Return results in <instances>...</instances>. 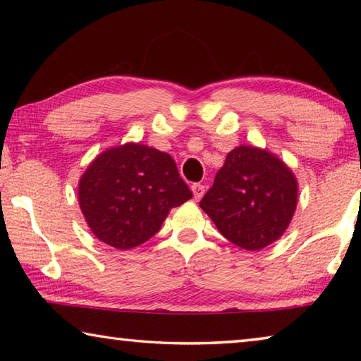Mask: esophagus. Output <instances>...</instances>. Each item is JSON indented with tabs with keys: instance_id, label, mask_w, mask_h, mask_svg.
<instances>
[{
	"instance_id": "esophagus-1",
	"label": "esophagus",
	"mask_w": 361,
	"mask_h": 361,
	"mask_svg": "<svg viewBox=\"0 0 361 361\" xmlns=\"http://www.w3.org/2000/svg\"><path fill=\"white\" fill-rule=\"evenodd\" d=\"M192 189V194H194V200H200L202 199V195L205 192V186L200 185V183H194V185L191 186Z\"/></svg>"
}]
</instances>
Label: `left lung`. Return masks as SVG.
<instances>
[{"mask_svg":"<svg viewBox=\"0 0 361 361\" xmlns=\"http://www.w3.org/2000/svg\"><path fill=\"white\" fill-rule=\"evenodd\" d=\"M296 204V176L283 161L267 149L237 146L199 205L229 242L258 252L283 235Z\"/></svg>","mask_w":361,"mask_h":361,"instance_id":"8db88e82","label":"left lung"}]
</instances>
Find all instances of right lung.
<instances>
[{
	"label": "right lung",
	"instance_id": "1",
	"mask_svg": "<svg viewBox=\"0 0 361 361\" xmlns=\"http://www.w3.org/2000/svg\"><path fill=\"white\" fill-rule=\"evenodd\" d=\"M191 197L172 156L140 143L103 151L78 186L79 207L90 231L118 250L149 240L170 209Z\"/></svg>",
	"mask_w": 361,
	"mask_h": 361
}]
</instances>
